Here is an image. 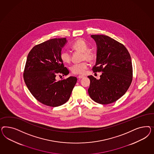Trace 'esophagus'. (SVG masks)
Returning a JSON list of instances; mask_svg holds the SVG:
<instances>
[{
    "mask_svg": "<svg viewBox=\"0 0 154 154\" xmlns=\"http://www.w3.org/2000/svg\"><path fill=\"white\" fill-rule=\"evenodd\" d=\"M84 76L83 75H79L78 77H77V78H78V79H82V78H84Z\"/></svg>",
    "mask_w": 154,
    "mask_h": 154,
    "instance_id": "obj_1",
    "label": "esophagus"
}]
</instances>
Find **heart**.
I'll list each match as a JSON object with an SVG mask.
<instances>
[{"label":"heart","mask_w":154,"mask_h":154,"mask_svg":"<svg viewBox=\"0 0 154 154\" xmlns=\"http://www.w3.org/2000/svg\"><path fill=\"white\" fill-rule=\"evenodd\" d=\"M72 48L76 51L82 53L81 60L88 61L90 63L95 62L97 59V54L95 52L89 50V45L82 39H79L72 45ZM60 59L64 63L69 64L71 61V55L68 51L64 50L61 52ZM87 61L71 66L70 70L75 75H83L89 67Z\"/></svg>","instance_id":"heart-1"}]
</instances>
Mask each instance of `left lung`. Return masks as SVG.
<instances>
[{"instance_id":"left-lung-1","label":"left lung","mask_w":154,"mask_h":154,"mask_svg":"<svg viewBox=\"0 0 154 154\" xmlns=\"http://www.w3.org/2000/svg\"><path fill=\"white\" fill-rule=\"evenodd\" d=\"M97 46L94 72H102L100 79L89 75V96L94 101L108 104L117 101L131 86L133 67L129 52L121 43L107 35H91Z\"/></svg>"}]
</instances>
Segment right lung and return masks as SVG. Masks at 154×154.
<instances>
[{"instance_id": "add662e5", "label": "right lung", "mask_w": 154, "mask_h": 154, "mask_svg": "<svg viewBox=\"0 0 154 154\" xmlns=\"http://www.w3.org/2000/svg\"><path fill=\"white\" fill-rule=\"evenodd\" d=\"M66 42V38L51 39L33 47L27 57L25 83L33 97L47 106L55 107L66 102L77 81L72 76L56 80L57 74L69 73L60 59L61 49Z\"/></svg>"}]
</instances>
